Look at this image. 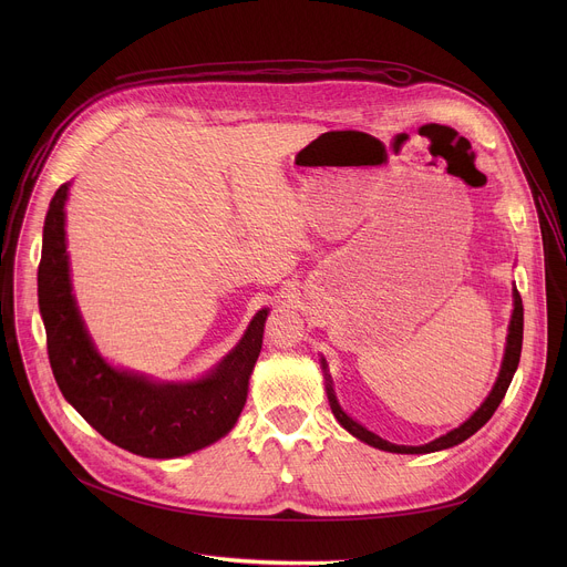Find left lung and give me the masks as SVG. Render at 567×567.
Masks as SVG:
<instances>
[{
    "instance_id": "1",
    "label": "left lung",
    "mask_w": 567,
    "mask_h": 567,
    "mask_svg": "<svg viewBox=\"0 0 567 567\" xmlns=\"http://www.w3.org/2000/svg\"><path fill=\"white\" fill-rule=\"evenodd\" d=\"M520 348H523V298L518 293V289H514V313H512V322H509V337H507V348H505V359H503V368H501V374H498V381L494 385V390L489 392V396L484 399L482 406L455 431L424 444V446H399V444H390L385 440H381L379 435L370 433L368 429H363L361 424H357L352 417H348L341 406L337 403V396L332 392V385H328V396H330V406H332V413L334 417L341 422V426L346 431H350L354 437H359L361 442L374 446V449H381V451H390V453H433V451H442V449H451L464 440H468L475 431H480L484 424H487L492 420V415L496 413V409L501 406V401L514 379V372L518 368V361H520ZM322 370H326V359H322Z\"/></svg>"
}]
</instances>
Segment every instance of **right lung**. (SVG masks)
<instances>
[{
	"instance_id": "right-lung-1",
	"label": "right lung",
	"mask_w": 567,
	"mask_h": 567,
	"mask_svg": "<svg viewBox=\"0 0 567 567\" xmlns=\"http://www.w3.org/2000/svg\"><path fill=\"white\" fill-rule=\"evenodd\" d=\"M62 184L44 219L38 300L55 383L71 406L112 444L143 457H179L224 437L245 409L249 377L262 350L260 309L239 346L202 381L154 383L114 370L94 350L71 296Z\"/></svg>"
}]
</instances>
